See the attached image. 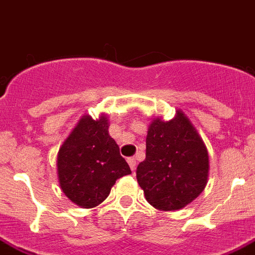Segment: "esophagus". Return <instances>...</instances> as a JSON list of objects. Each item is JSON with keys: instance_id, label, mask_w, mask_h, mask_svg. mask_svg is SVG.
Listing matches in <instances>:
<instances>
[{"instance_id": "34e87169", "label": "esophagus", "mask_w": 255, "mask_h": 255, "mask_svg": "<svg viewBox=\"0 0 255 255\" xmlns=\"http://www.w3.org/2000/svg\"><path fill=\"white\" fill-rule=\"evenodd\" d=\"M127 162H128V165H129L130 170L134 171L135 170V166H137V163H135V158H134V157H128Z\"/></svg>"}]
</instances>
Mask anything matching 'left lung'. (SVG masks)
Wrapping results in <instances>:
<instances>
[{
  "instance_id": "obj_1",
  "label": "left lung",
  "mask_w": 255,
  "mask_h": 255,
  "mask_svg": "<svg viewBox=\"0 0 255 255\" xmlns=\"http://www.w3.org/2000/svg\"><path fill=\"white\" fill-rule=\"evenodd\" d=\"M209 156L187 117L153 120L146 138V160L135 170L146 200L162 211L182 209L205 189Z\"/></svg>"
}]
</instances>
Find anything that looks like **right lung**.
I'll list each match as a JSON object with an SVG mask.
<instances>
[{
    "instance_id": "obj_1",
    "label": "right lung",
    "mask_w": 255,
    "mask_h": 255,
    "mask_svg": "<svg viewBox=\"0 0 255 255\" xmlns=\"http://www.w3.org/2000/svg\"><path fill=\"white\" fill-rule=\"evenodd\" d=\"M108 127L107 117L98 121L83 117L59 151L61 190L82 208L99 205L118 178L132 173Z\"/></svg>"
}]
</instances>
